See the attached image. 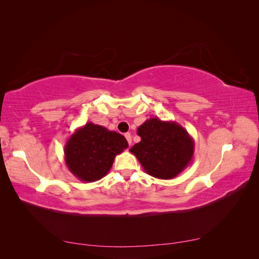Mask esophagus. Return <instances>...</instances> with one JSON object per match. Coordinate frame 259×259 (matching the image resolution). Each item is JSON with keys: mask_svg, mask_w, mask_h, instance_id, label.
<instances>
[{"mask_svg": "<svg viewBox=\"0 0 259 259\" xmlns=\"http://www.w3.org/2000/svg\"><path fill=\"white\" fill-rule=\"evenodd\" d=\"M125 138H126L128 145L131 146V144H132V136H131L130 133H126V134H125Z\"/></svg>", "mask_w": 259, "mask_h": 259, "instance_id": "1", "label": "esophagus"}]
</instances>
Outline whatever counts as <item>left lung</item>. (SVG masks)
<instances>
[{"label": "left lung", "instance_id": "8db88e82", "mask_svg": "<svg viewBox=\"0 0 259 259\" xmlns=\"http://www.w3.org/2000/svg\"><path fill=\"white\" fill-rule=\"evenodd\" d=\"M137 135L140 142L130 151L152 177L173 179L192 161L194 140L175 121L150 117L138 127Z\"/></svg>", "mask_w": 259, "mask_h": 259}]
</instances>
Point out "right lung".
Wrapping results in <instances>:
<instances>
[{
	"label": "right lung",
	"instance_id": "add662e5",
	"mask_svg": "<svg viewBox=\"0 0 259 259\" xmlns=\"http://www.w3.org/2000/svg\"><path fill=\"white\" fill-rule=\"evenodd\" d=\"M127 147L123 135L90 122L67 140L65 162L68 169L81 182H97L108 174L115 156Z\"/></svg>",
	"mask_w": 259,
	"mask_h": 259
}]
</instances>
